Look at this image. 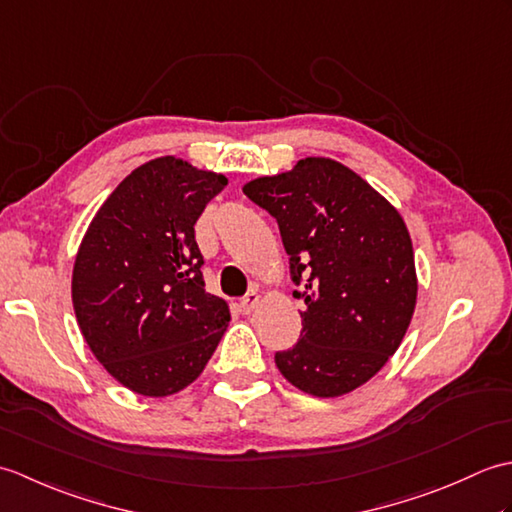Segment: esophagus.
I'll return each mask as SVG.
<instances>
[{
    "label": "esophagus",
    "instance_id": "1",
    "mask_svg": "<svg viewBox=\"0 0 512 512\" xmlns=\"http://www.w3.org/2000/svg\"><path fill=\"white\" fill-rule=\"evenodd\" d=\"M259 301H262V297H259L255 290H250L248 295H246L242 301H239V308H242L244 314H250V312H253V310L259 306Z\"/></svg>",
    "mask_w": 512,
    "mask_h": 512
}]
</instances>
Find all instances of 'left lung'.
<instances>
[{"instance_id": "obj_1", "label": "left lung", "mask_w": 512, "mask_h": 512, "mask_svg": "<svg viewBox=\"0 0 512 512\" xmlns=\"http://www.w3.org/2000/svg\"><path fill=\"white\" fill-rule=\"evenodd\" d=\"M279 224L290 275L306 303L301 336L275 363L306 394H350L380 372L405 336L418 297L411 237L376 189L332 158L244 184Z\"/></svg>"}]
</instances>
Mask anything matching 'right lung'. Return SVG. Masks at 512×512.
<instances>
[{"mask_svg":"<svg viewBox=\"0 0 512 512\" xmlns=\"http://www.w3.org/2000/svg\"><path fill=\"white\" fill-rule=\"evenodd\" d=\"M226 182L176 156L149 160L110 193L76 253L72 303L83 339L140 396L191 385L231 321L226 301L204 290L193 228Z\"/></svg>","mask_w":512,"mask_h":512,"instance_id":"add662e5","label":"right lung"}]
</instances>
